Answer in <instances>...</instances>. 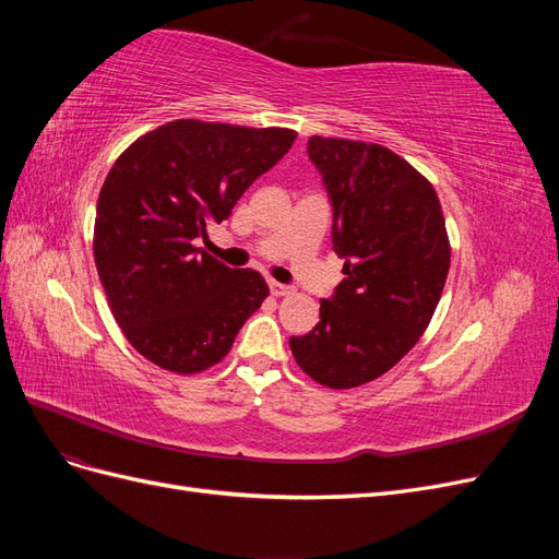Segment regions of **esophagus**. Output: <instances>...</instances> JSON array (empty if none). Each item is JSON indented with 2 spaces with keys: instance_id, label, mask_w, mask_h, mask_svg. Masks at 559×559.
I'll list each match as a JSON object with an SVG mask.
<instances>
[{
  "instance_id": "34e87169",
  "label": "esophagus",
  "mask_w": 559,
  "mask_h": 559,
  "mask_svg": "<svg viewBox=\"0 0 559 559\" xmlns=\"http://www.w3.org/2000/svg\"><path fill=\"white\" fill-rule=\"evenodd\" d=\"M270 292H273V296H289V294H294V289H292V286L289 284H280V282H270Z\"/></svg>"
}]
</instances>
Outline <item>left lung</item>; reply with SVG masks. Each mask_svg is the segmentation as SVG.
Here are the masks:
<instances>
[{
  "instance_id": "obj_1",
  "label": "left lung",
  "mask_w": 559,
  "mask_h": 559,
  "mask_svg": "<svg viewBox=\"0 0 559 559\" xmlns=\"http://www.w3.org/2000/svg\"><path fill=\"white\" fill-rule=\"evenodd\" d=\"M308 154L331 198L345 280L321 300L319 324L289 345L314 382L352 389L384 376L427 331L450 240L433 186L394 151L314 134Z\"/></svg>"
}]
</instances>
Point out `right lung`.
Returning <instances> with one entry per match:
<instances>
[{"instance_id":"obj_1","label":"right lung","mask_w":559,"mask_h":559,"mask_svg":"<svg viewBox=\"0 0 559 559\" xmlns=\"http://www.w3.org/2000/svg\"><path fill=\"white\" fill-rule=\"evenodd\" d=\"M296 140L286 128L179 118L132 142L97 198L93 253L130 345L170 373L222 361L270 289L195 247Z\"/></svg>"}]
</instances>
